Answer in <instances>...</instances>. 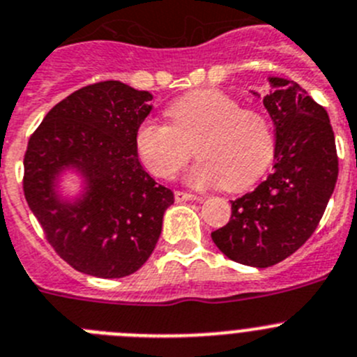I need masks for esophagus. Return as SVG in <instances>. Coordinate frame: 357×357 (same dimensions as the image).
Returning a JSON list of instances; mask_svg holds the SVG:
<instances>
[{"instance_id":"esophagus-1","label":"esophagus","mask_w":357,"mask_h":357,"mask_svg":"<svg viewBox=\"0 0 357 357\" xmlns=\"http://www.w3.org/2000/svg\"><path fill=\"white\" fill-rule=\"evenodd\" d=\"M174 197H176V201H178V202H186V201H204V197H202V195L188 194V192H176Z\"/></svg>"}]
</instances>
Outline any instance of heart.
Listing matches in <instances>:
<instances>
[{"instance_id": "1", "label": "heart", "mask_w": 357, "mask_h": 357, "mask_svg": "<svg viewBox=\"0 0 357 357\" xmlns=\"http://www.w3.org/2000/svg\"><path fill=\"white\" fill-rule=\"evenodd\" d=\"M171 125L148 118L135 132V148L151 174L172 178L192 155L190 185H224L241 192L259 181L275 156V132L268 116L220 89H194L172 100Z\"/></svg>"}]
</instances>
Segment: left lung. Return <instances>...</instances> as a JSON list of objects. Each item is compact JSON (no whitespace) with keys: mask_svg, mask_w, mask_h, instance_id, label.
Returning <instances> with one entry per match:
<instances>
[{"mask_svg":"<svg viewBox=\"0 0 357 357\" xmlns=\"http://www.w3.org/2000/svg\"><path fill=\"white\" fill-rule=\"evenodd\" d=\"M264 96L275 123V171L254 192L232 201L227 225L211 232L222 254L239 264L269 268L314 234L338 178L329 116L294 81L269 77Z\"/></svg>","mask_w":357,"mask_h":357,"instance_id":"left-lung-1","label":"left lung"}]
</instances>
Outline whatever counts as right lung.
<instances>
[{"label":"right lung","instance_id":"add662e5","mask_svg":"<svg viewBox=\"0 0 357 357\" xmlns=\"http://www.w3.org/2000/svg\"><path fill=\"white\" fill-rule=\"evenodd\" d=\"M153 95L119 81L84 86L47 112L24 155V197L56 254L77 271L123 278L149 259L172 190L142 169L135 132ZM75 168L86 190L75 203L55 194L59 172Z\"/></svg>","mask_w":357,"mask_h":357}]
</instances>
